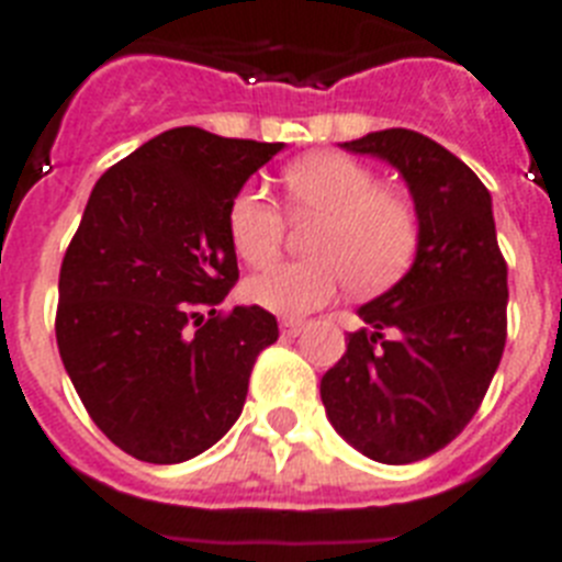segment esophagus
Returning a JSON list of instances; mask_svg holds the SVG:
<instances>
[{"mask_svg": "<svg viewBox=\"0 0 562 562\" xmlns=\"http://www.w3.org/2000/svg\"><path fill=\"white\" fill-rule=\"evenodd\" d=\"M280 328H282V334H285V337H296V334H303L305 323H303V319H282Z\"/></svg>", "mask_w": 562, "mask_h": 562, "instance_id": "34e87169", "label": "esophagus"}]
</instances>
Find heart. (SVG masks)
Instances as JSON below:
<instances>
[{"instance_id": "1", "label": "heart", "mask_w": 562, "mask_h": 562, "mask_svg": "<svg viewBox=\"0 0 562 562\" xmlns=\"http://www.w3.org/2000/svg\"><path fill=\"white\" fill-rule=\"evenodd\" d=\"M285 196L296 220H323L308 262H277L245 280L259 308L303 317L323 308L348 280L357 291L383 289L408 266L417 248V214L403 193L380 188L369 165L319 154L285 173ZM228 237L248 266L277 257L285 216L262 188L245 186L228 209Z\"/></svg>"}]
</instances>
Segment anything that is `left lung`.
Here are the masks:
<instances>
[{"label": "left lung", "instance_id": "obj_1", "mask_svg": "<svg viewBox=\"0 0 562 562\" xmlns=\"http://www.w3.org/2000/svg\"><path fill=\"white\" fill-rule=\"evenodd\" d=\"M397 168L417 211V254L319 383L325 414L376 463H417L446 449L483 403L506 348L508 268L492 193L463 159L408 128L342 143Z\"/></svg>", "mask_w": 562, "mask_h": 562}]
</instances>
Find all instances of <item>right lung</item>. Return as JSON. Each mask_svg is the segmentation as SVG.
Masks as SVG:
<instances>
[{"label": "right lung", "instance_id": "right-lung-1", "mask_svg": "<svg viewBox=\"0 0 562 562\" xmlns=\"http://www.w3.org/2000/svg\"><path fill=\"white\" fill-rule=\"evenodd\" d=\"M282 143L171 128L93 186L59 271L56 346L113 446L171 465L211 449L243 414L273 314L237 305L228 209Z\"/></svg>", "mask_w": 562, "mask_h": 562}]
</instances>
